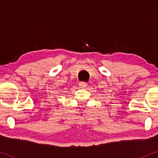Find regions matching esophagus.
Returning <instances> with one entry per match:
<instances>
[{
  "instance_id": "1",
  "label": "esophagus",
  "mask_w": 158,
  "mask_h": 158,
  "mask_svg": "<svg viewBox=\"0 0 158 158\" xmlns=\"http://www.w3.org/2000/svg\"><path fill=\"white\" fill-rule=\"evenodd\" d=\"M79 86H80V88H85L86 86H87V83H84V82H81V83H79Z\"/></svg>"
}]
</instances>
